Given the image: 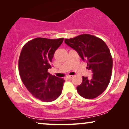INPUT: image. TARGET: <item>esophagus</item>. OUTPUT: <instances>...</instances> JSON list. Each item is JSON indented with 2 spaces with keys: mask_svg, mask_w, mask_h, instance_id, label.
Instances as JSON below:
<instances>
[{
  "mask_svg": "<svg viewBox=\"0 0 129 129\" xmlns=\"http://www.w3.org/2000/svg\"><path fill=\"white\" fill-rule=\"evenodd\" d=\"M72 77H73V76H71V75H68L67 76V78L70 79H72Z\"/></svg>",
  "mask_w": 129,
  "mask_h": 129,
  "instance_id": "1",
  "label": "esophagus"
}]
</instances>
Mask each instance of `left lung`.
Here are the masks:
<instances>
[{
	"mask_svg": "<svg viewBox=\"0 0 129 129\" xmlns=\"http://www.w3.org/2000/svg\"><path fill=\"white\" fill-rule=\"evenodd\" d=\"M64 42L78 53L93 73L90 79L82 77L77 92L87 99L97 98L106 89L112 76L113 59L109 47L101 39L89 34L65 39Z\"/></svg>",
	"mask_w": 129,
	"mask_h": 129,
	"instance_id": "left-lung-1",
	"label": "left lung"
}]
</instances>
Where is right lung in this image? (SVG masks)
I'll use <instances>...</instances> for the list:
<instances>
[{"instance_id":"1","label":"right lung","mask_w":129,"mask_h":129,"mask_svg":"<svg viewBox=\"0 0 129 129\" xmlns=\"http://www.w3.org/2000/svg\"><path fill=\"white\" fill-rule=\"evenodd\" d=\"M63 39L35 38L27 42L20 52L21 79L31 95L42 102L54 101L61 93L64 79L51 75L48 69L52 68L54 52Z\"/></svg>"}]
</instances>
